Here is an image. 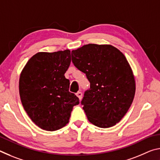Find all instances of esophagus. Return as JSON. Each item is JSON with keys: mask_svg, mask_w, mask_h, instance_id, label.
Segmentation results:
<instances>
[{"mask_svg": "<svg viewBox=\"0 0 160 160\" xmlns=\"http://www.w3.org/2000/svg\"><path fill=\"white\" fill-rule=\"evenodd\" d=\"M76 95H77V97H78V98H79L80 100L82 99V93L81 92H78L76 93Z\"/></svg>", "mask_w": 160, "mask_h": 160, "instance_id": "obj_1", "label": "esophagus"}]
</instances>
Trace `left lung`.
I'll return each instance as SVG.
<instances>
[{
    "label": "left lung",
    "instance_id": "obj_1",
    "mask_svg": "<svg viewBox=\"0 0 160 160\" xmlns=\"http://www.w3.org/2000/svg\"><path fill=\"white\" fill-rule=\"evenodd\" d=\"M71 56L90 82L81 102L88 121L99 128L115 126L128 111L135 93L134 75L126 56L112 45L95 44L72 50Z\"/></svg>",
    "mask_w": 160,
    "mask_h": 160
}]
</instances>
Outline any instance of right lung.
I'll list each match as a JSON object with an SVG mask.
<instances>
[{
  "label": "right lung",
  "mask_w": 160,
  "mask_h": 160,
  "mask_svg": "<svg viewBox=\"0 0 160 160\" xmlns=\"http://www.w3.org/2000/svg\"><path fill=\"white\" fill-rule=\"evenodd\" d=\"M71 62L70 51L38 52L22 70L19 92L22 104L40 128L54 131L69 122L72 108L79 99L69 92L65 72Z\"/></svg>",
  "instance_id": "add662e5"
}]
</instances>
